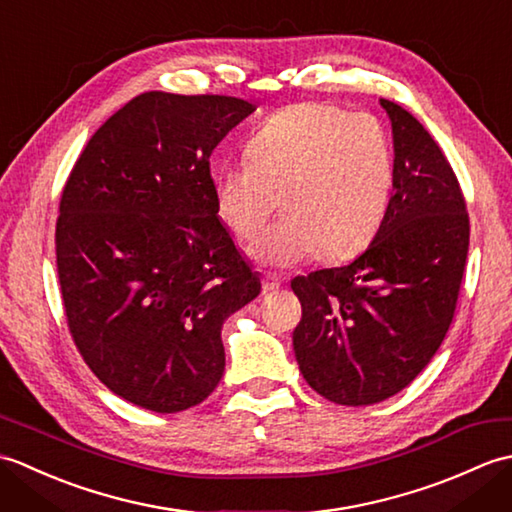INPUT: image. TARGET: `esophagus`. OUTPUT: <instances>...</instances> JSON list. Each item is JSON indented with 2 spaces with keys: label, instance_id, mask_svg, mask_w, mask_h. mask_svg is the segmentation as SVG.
Listing matches in <instances>:
<instances>
[{
  "label": "esophagus",
  "instance_id": "esophagus-1",
  "mask_svg": "<svg viewBox=\"0 0 512 512\" xmlns=\"http://www.w3.org/2000/svg\"><path fill=\"white\" fill-rule=\"evenodd\" d=\"M281 288V279L277 277H264V292H275Z\"/></svg>",
  "mask_w": 512,
  "mask_h": 512
}]
</instances>
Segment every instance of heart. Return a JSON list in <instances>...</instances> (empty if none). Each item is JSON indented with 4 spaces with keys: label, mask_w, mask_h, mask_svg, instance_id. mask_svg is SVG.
Here are the masks:
<instances>
[{
    "label": "heart",
    "mask_w": 512,
    "mask_h": 512,
    "mask_svg": "<svg viewBox=\"0 0 512 512\" xmlns=\"http://www.w3.org/2000/svg\"><path fill=\"white\" fill-rule=\"evenodd\" d=\"M246 154L215 169V204L231 231L253 242L284 198L288 215L250 248L259 266L288 270L323 250L347 257L385 220L396 165L387 129L372 114L290 105L250 136Z\"/></svg>",
    "instance_id": "1"
}]
</instances>
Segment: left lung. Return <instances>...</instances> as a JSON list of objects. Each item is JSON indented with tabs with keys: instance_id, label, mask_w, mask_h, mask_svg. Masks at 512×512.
<instances>
[{
	"instance_id": "1",
	"label": "left lung",
	"mask_w": 512,
	"mask_h": 512,
	"mask_svg": "<svg viewBox=\"0 0 512 512\" xmlns=\"http://www.w3.org/2000/svg\"><path fill=\"white\" fill-rule=\"evenodd\" d=\"M394 134V193L383 224L341 268L295 277L292 347L308 385L363 407L405 389L453 321L469 253L460 184L436 140L405 107L380 99Z\"/></svg>"
}]
</instances>
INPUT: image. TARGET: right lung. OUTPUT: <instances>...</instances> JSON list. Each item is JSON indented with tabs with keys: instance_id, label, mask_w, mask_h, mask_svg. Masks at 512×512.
Masks as SVG:
<instances>
[{
	"instance_id": "right-lung-1",
	"label": "right lung",
	"mask_w": 512,
	"mask_h": 512,
	"mask_svg": "<svg viewBox=\"0 0 512 512\" xmlns=\"http://www.w3.org/2000/svg\"><path fill=\"white\" fill-rule=\"evenodd\" d=\"M255 105L145 92L96 129L57 220V270L74 343L101 383L176 413L224 374L222 325L262 281L217 215L209 158Z\"/></svg>"
}]
</instances>
